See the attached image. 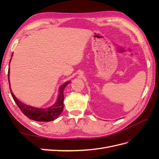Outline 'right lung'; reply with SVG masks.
I'll use <instances>...</instances> for the list:
<instances>
[{"instance_id": "obj_1", "label": "right lung", "mask_w": 159, "mask_h": 159, "mask_svg": "<svg viewBox=\"0 0 159 159\" xmlns=\"http://www.w3.org/2000/svg\"><path fill=\"white\" fill-rule=\"evenodd\" d=\"M11 62V61H10ZM9 69L8 72V78L9 81ZM70 83V81H67L65 84L62 85L60 88V93L57 98V102L49 108L46 109H39L33 107L31 106H28L23 103L19 102L16 98L15 96L12 93L11 89V92L12 97L14 102L20 108L21 111L26 116L30 119L34 120V121H40V122H48L52 121L58 117L59 115L62 113L64 109V90L66 86ZM10 85V82H9ZM10 87V85H9ZM11 89V88H10Z\"/></svg>"}]
</instances>
